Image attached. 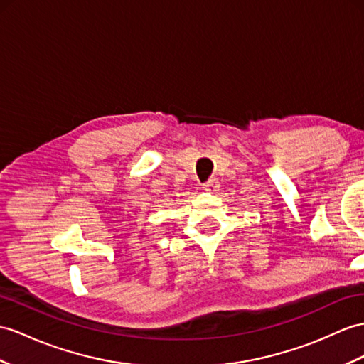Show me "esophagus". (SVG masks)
<instances>
[{"instance_id":"esophagus-1","label":"esophagus","mask_w":364,"mask_h":364,"mask_svg":"<svg viewBox=\"0 0 364 364\" xmlns=\"http://www.w3.org/2000/svg\"><path fill=\"white\" fill-rule=\"evenodd\" d=\"M202 188L205 191H210V193H215L219 190V182L216 179H210L207 183L202 185Z\"/></svg>"}]
</instances>
